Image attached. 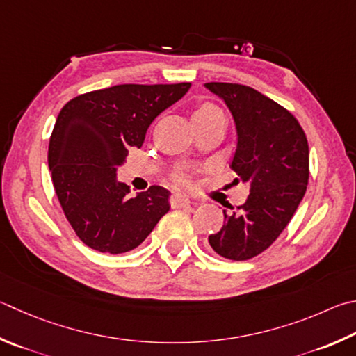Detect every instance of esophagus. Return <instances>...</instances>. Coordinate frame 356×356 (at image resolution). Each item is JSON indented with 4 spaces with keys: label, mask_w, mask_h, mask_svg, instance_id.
<instances>
[{
    "label": "esophagus",
    "mask_w": 356,
    "mask_h": 356,
    "mask_svg": "<svg viewBox=\"0 0 356 356\" xmlns=\"http://www.w3.org/2000/svg\"><path fill=\"white\" fill-rule=\"evenodd\" d=\"M170 202H171V207H172V209H180V207H186V205H190V199H188V197H185V196H182V195H172Z\"/></svg>",
    "instance_id": "obj_1"
}]
</instances>
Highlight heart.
Segmentation results:
<instances>
[{
  "label": "heart",
  "instance_id": "obj_1",
  "mask_svg": "<svg viewBox=\"0 0 356 356\" xmlns=\"http://www.w3.org/2000/svg\"><path fill=\"white\" fill-rule=\"evenodd\" d=\"M218 115H222V112L219 111L216 106L210 104V102H205V104H200L196 111L193 112V120H207Z\"/></svg>",
  "mask_w": 356,
  "mask_h": 356
}]
</instances>
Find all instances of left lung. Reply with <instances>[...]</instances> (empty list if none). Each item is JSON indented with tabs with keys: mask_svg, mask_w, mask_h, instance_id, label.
<instances>
[{
	"mask_svg": "<svg viewBox=\"0 0 356 356\" xmlns=\"http://www.w3.org/2000/svg\"><path fill=\"white\" fill-rule=\"evenodd\" d=\"M232 112L236 151L232 160L250 193L209 243L224 258L243 261L266 250L286 227L305 195L309 151L305 132L285 107L257 90L227 82L205 83ZM238 180V179H236Z\"/></svg>",
	"mask_w": 356,
	"mask_h": 356,
	"instance_id": "1",
	"label": "left lung"
}]
</instances>
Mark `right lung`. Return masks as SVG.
Returning <instances> with one entry per match:
<instances>
[{
	"label": "right lung",
	"mask_w": 356,
	"mask_h": 356,
	"mask_svg": "<svg viewBox=\"0 0 356 356\" xmlns=\"http://www.w3.org/2000/svg\"><path fill=\"white\" fill-rule=\"evenodd\" d=\"M190 87L122 83L63 106L49 138L48 166L62 210L88 248L113 255L138 248L170 210L163 186L134 196L116 171L129 147H141L151 122Z\"/></svg>",
	"instance_id": "right-lung-1"
}]
</instances>
